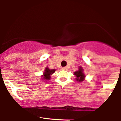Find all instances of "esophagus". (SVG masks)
I'll return each instance as SVG.
<instances>
[{"label":"esophagus","mask_w":121,"mask_h":121,"mask_svg":"<svg viewBox=\"0 0 121 121\" xmlns=\"http://www.w3.org/2000/svg\"><path fill=\"white\" fill-rule=\"evenodd\" d=\"M62 69H63V70H67V67H62Z\"/></svg>","instance_id":"34e87169"}]
</instances>
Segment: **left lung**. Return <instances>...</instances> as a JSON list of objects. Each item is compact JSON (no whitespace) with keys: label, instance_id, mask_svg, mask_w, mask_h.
I'll return each mask as SVG.
<instances>
[{"label":"left lung","instance_id":"1","mask_svg":"<svg viewBox=\"0 0 121 121\" xmlns=\"http://www.w3.org/2000/svg\"><path fill=\"white\" fill-rule=\"evenodd\" d=\"M74 75L75 76L76 81L78 82H81L85 80L86 75L84 73V69L81 66H79L78 68V70L77 71H75L73 73Z\"/></svg>","mask_w":121,"mask_h":121}]
</instances>
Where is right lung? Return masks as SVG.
<instances>
[{
    "label": "right lung",
    "instance_id": "1",
    "mask_svg": "<svg viewBox=\"0 0 121 121\" xmlns=\"http://www.w3.org/2000/svg\"><path fill=\"white\" fill-rule=\"evenodd\" d=\"M55 70H56V69H51L48 67H46L43 73V75L41 77L42 81H45L49 80L51 79V76L55 72Z\"/></svg>",
    "mask_w": 121,
    "mask_h": 121
}]
</instances>
